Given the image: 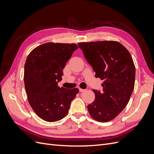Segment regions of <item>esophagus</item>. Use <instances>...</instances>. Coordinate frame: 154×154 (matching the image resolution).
Returning <instances> with one entry per match:
<instances>
[{"label":"esophagus","instance_id":"1","mask_svg":"<svg viewBox=\"0 0 154 154\" xmlns=\"http://www.w3.org/2000/svg\"><path fill=\"white\" fill-rule=\"evenodd\" d=\"M79 90H80V92H85L86 90L85 89H82V88H79Z\"/></svg>","mask_w":154,"mask_h":154}]
</instances>
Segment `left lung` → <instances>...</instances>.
<instances>
[{"label": "left lung", "instance_id": "8db88e82", "mask_svg": "<svg viewBox=\"0 0 154 154\" xmlns=\"http://www.w3.org/2000/svg\"><path fill=\"white\" fill-rule=\"evenodd\" d=\"M87 61L103 83V91L93 90L95 100L87 106L91 117L99 122L114 119L128 103L134 88L136 68L128 51L117 41L78 44Z\"/></svg>", "mask_w": 154, "mask_h": 154}]
</instances>
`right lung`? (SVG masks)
Wrapping results in <instances>:
<instances>
[{
  "label": "right lung",
  "mask_w": 154,
  "mask_h": 154,
  "mask_svg": "<svg viewBox=\"0 0 154 154\" xmlns=\"http://www.w3.org/2000/svg\"><path fill=\"white\" fill-rule=\"evenodd\" d=\"M75 44L48 42L32 49L24 65L27 100L36 115L48 122L66 117L77 88H60L63 69L78 49Z\"/></svg>",
  "instance_id": "right-lung-1"
}]
</instances>
